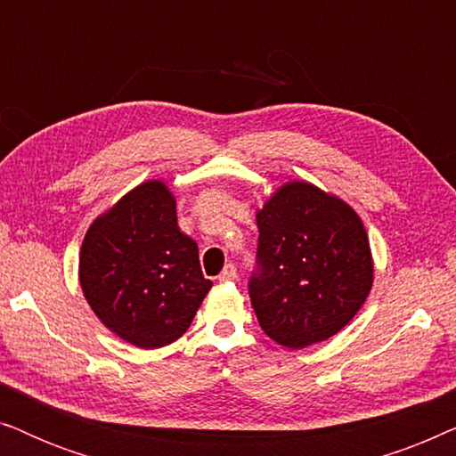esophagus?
I'll return each mask as SVG.
<instances>
[{
  "mask_svg": "<svg viewBox=\"0 0 456 456\" xmlns=\"http://www.w3.org/2000/svg\"><path fill=\"white\" fill-rule=\"evenodd\" d=\"M217 280H220V282H232V280H236V267H234V264H228L226 267H224L220 276H217Z\"/></svg>",
  "mask_w": 456,
  "mask_h": 456,
  "instance_id": "1",
  "label": "esophagus"
}]
</instances>
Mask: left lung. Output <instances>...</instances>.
<instances>
[{"label": "left lung", "mask_w": 456, "mask_h": 456, "mask_svg": "<svg viewBox=\"0 0 456 456\" xmlns=\"http://www.w3.org/2000/svg\"><path fill=\"white\" fill-rule=\"evenodd\" d=\"M259 272L248 295L259 326L278 345L305 348L338 334L373 284L370 236L340 197L290 180L255 214Z\"/></svg>", "instance_id": "1"}]
</instances>
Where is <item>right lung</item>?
Listing matches in <instances>:
<instances>
[{"label":"right lung","instance_id":"1","mask_svg":"<svg viewBox=\"0 0 456 456\" xmlns=\"http://www.w3.org/2000/svg\"><path fill=\"white\" fill-rule=\"evenodd\" d=\"M78 282L97 320L139 348L178 340L214 286L203 278L197 242L180 232L164 180L141 183L93 220Z\"/></svg>","mask_w":456,"mask_h":456}]
</instances>
